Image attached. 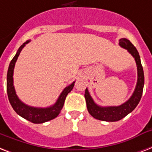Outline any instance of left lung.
Returning <instances> with one entry per match:
<instances>
[{"label": "left lung", "mask_w": 152, "mask_h": 152, "mask_svg": "<svg viewBox=\"0 0 152 152\" xmlns=\"http://www.w3.org/2000/svg\"><path fill=\"white\" fill-rule=\"evenodd\" d=\"M119 45L121 48L126 49L136 60V66H137V83L136 89L133 94L126 102L121 104L119 106H107L102 107L97 105L90 96L89 90L86 89L85 91V98L86 102V106L89 114L97 120L103 121H118L124 118L129 113L135 109L139 102L140 101L142 94H143V85H144V75H143V66L141 65L140 57L139 55L136 48L133 44L125 38H122L119 40Z\"/></svg>", "instance_id": "left-lung-1"}]
</instances>
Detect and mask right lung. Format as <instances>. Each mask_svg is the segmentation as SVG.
<instances>
[{"mask_svg":"<svg viewBox=\"0 0 152 152\" xmlns=\"http://www.w3.org/2000/svg\"><path fill=\"white\" fill-rule=\"evenodd\" d=\"M29 42L30 40L26 41L25 43H23V45L20 47L16 55L14 56L9 64V70L7 73V94H8L9 102L16 113L34 124H42L50 120H53L56 116H58L60 111L63 109L66 97L68 94L72 90L75 82L66 87L65 89H63V92L61 93V94L59 95L55 104L48 108H37V107L29 106L21 102L16 95L13 86V70L20 53L24 48V46Z\"/></svg>","mask_w":152,"mask_h":152,"instance_id":"1","label":"right lung"}]
</instances>
